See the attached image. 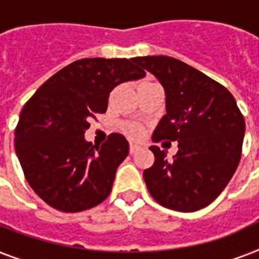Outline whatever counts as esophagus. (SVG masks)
I'll return each mask as SVG.
<instances>
[{
	"mask_svg": "<svg viewBox=\"0 0 259 259\" xmlns=\"http://www.w3.org/2000/svg\"><path fill=\"white\" fill-rule=\"evenodd\" d=\"M138 149H140V146H138L137 144H133V142H130V148H129L130 154H134Z\"/></svg>",
	"mask_w": 259,
	"mask_h": 259,
	"instance_id": "34e87169",
	"label": "esophagus"
}]
</instances>
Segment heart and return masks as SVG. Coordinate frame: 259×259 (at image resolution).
I'll return each mask as SVG.
<instances>
[{"label":"heart","instance_id":"b5f03b06","mask_svg":"<svg viewBox=\"0 0 259 259\" xmlns=\"http://www.w3.org/2000/svg\"><path fill=\"white\" fill-rule=\"evenodd\" d=\"M126 132H127L132 137H140L142 134L141 126L137 125V123H130V125L126 126Z\"/></svg>","mask_w":259,"mask_h":259}]
</instances>
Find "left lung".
I'll use <instances>...</instances> for the list:
<instances>
[{
  "label": "left lung",
  "mask_w": 259,
  "mask_h": 259,
  "mask_svg": "<svg viewBox=\"0 0 259 259\" xmlns=\"http://www.w3.org/2000/svg\"><path fill=\"white\" fill-rule=\"evenodd\" d=\"M133 62L149 71L165 90L166 114L153 142L177 141L172 160L150 146L153 165L144 170L148 191L166 208L193 212L217 199L237 170L245 118L233 94L196 68L169 56H140Z\"/></svg>",
  "instance_id": "8db88e82"
}]
</instances>
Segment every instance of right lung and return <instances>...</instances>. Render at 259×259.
Here are the masks:
<instances>
[{"instance_id": "obj_1", "label": "right lung", "mask_w": 259, "mask_h": 259, "mask_svg": "<svg viewBox=\"0 0 259 259\" xmlns=\"http://www.w3.org/2000/svg\"><path fill=\"white\" fill-rule=\"evenodd\" d=\"M133 59H82L51 76L21 110L14 148L28 184L62 212L93 208L111 192L129 142L111 133L101 146L84 140L90 119L107 110L114 87L145 76Z\"/></svg>"}]
</instances>
